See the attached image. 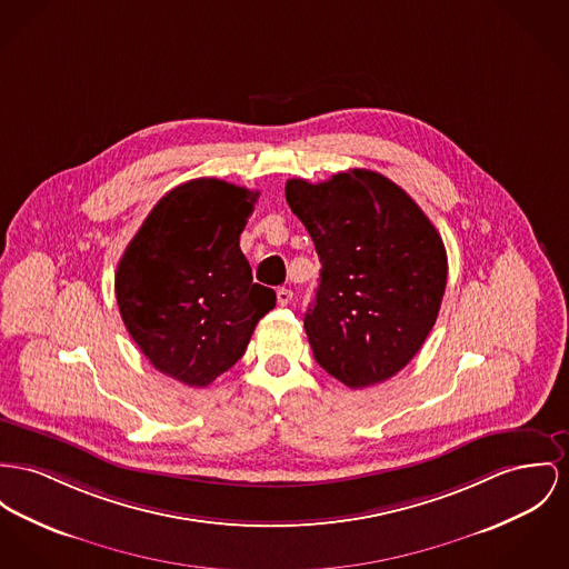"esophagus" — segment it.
I'll return each mask as SVG.
<instances>
[{
  "instance_id": "esophagus-1",
  "label": "esophagus",
  "mask_w": 569,
  "mask_h": 569,
  "mask_svg": "<svg viewBox=\"0 0 569 569\" xmlns=\"http://www.w3.org/2000/svg\"><path fill=\"white\" fill-rule=\"evenodd\" d=\"M276 300H278V303H280V306H287V303L293 300V291H291V289H284V287H282V289H278V291H276Z\"/></svg>"
}]
</instances>
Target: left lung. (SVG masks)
<instances>
[{"label":"left lung","instance_id":"left-lung-1","mask_svg":"<svg viewBox=\"0 0 569 569\" xmlns=\"http://www.w3.org/2000/svg\"><path fill=\"white\" fill-rule=\"evenodd\" d=\"M291 211L321 261L303 328L315 360L349 388L399 373L431 332L447 287L442 237L417 202L373 170L323 183L289 179Z\"/></svg>","mask_w":569,"mask_h":569}]
</instances>
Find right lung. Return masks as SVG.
<instances>
[{
    "mask_svg": "<svg viewBox=\"0 0 569 569\" xmlns=\"http://www.w3.org/2000/svg\"><path fill=\"white\" fill-rule=\"evenodd\" d=\"M257 198L220 179L168 191L116 269V302L131 339L157 371L193 388L228 371L276 306L239 248Z\"/></svg>",
    "mask_w": 569,
    "mask_h": 569,
    "instance_id": "right-lung-1",
    "label": "right lung"
}]
</instances>
